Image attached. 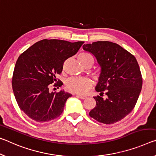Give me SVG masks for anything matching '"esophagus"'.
<instances>
[{"mask_svg": "<svg viewBox=\"0 0 156 156\" xmlns=\"http://www.w3.org/2000/svg\"><path fill=\"white\" fill-rule=\"evenodd\" d=\"M76 97H78V98H80L81 99H84L87 98L86 95H76Z\"/></svg>", "mask_w": 156, "mask_h": 156, "instance_id": "esophagus-1", "label": "esophagus"}]
</instances>
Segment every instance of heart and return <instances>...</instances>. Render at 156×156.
Here are the masks:
<instances>
[{
    "mask_svg": "<svg viewBox=\"0 0 156 156\" xmlns=\"http://www.w3.org/2000/svg\"><path fill=\"white\" fill-rule=\"evenodd\" d=\"M79 61L81 64L85 63H91L92 65L94 63L93 57L86 52H83L79 55ZM92 83L90 80L86 78L83 77H70L66 81V86L69 90L75 93L82 94L88 89H90Z\"/></svg>",
    "mask_w": 156,
    "mask_h": 156,
    "instance_id": "b5f03b06",
    "label": "heart"
}]
</instances>
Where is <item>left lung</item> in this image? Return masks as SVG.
I'll return each mask as SVG.
<instances>
[{"label":"left lung","instance_id":"left-lung-1","mask_svg":"<svg viewBox=\"0 0 156 156\" xmlns=\"http://www.w3.org/2000/svg\"><path fill=\"white\" fill-rule=\"evenodd\" d=\"M83 49L94 55L101 68L96 91L108 96L106 99L94 97L96 106L89 115L105 124L116 123L133 111L142 90V78L136 58L110 41L84 44Z\"/></svg>","mask_w":156,"mask_h":156}]
</instances>
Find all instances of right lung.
<instances>
[{"mask_svg":"<svg viewBox=\"0 0 156 156\" xmlns=\"http://www.w3.org/2000/svg\"><path fill=\"white\" fill-rule=\"evenodd\" d=\"M83 41L71 43L58 39H43L20 55L15 65L12 88L19 108L39 123L57 118L66 101L72 95L61 90L50 92V84L57 82L64 61L75 55ZM54 86H60L58 80Z\"/></svg>","mask_w":156,"mask_h":156,"instance_id":"1","label":"right lung"}]
</instances>
